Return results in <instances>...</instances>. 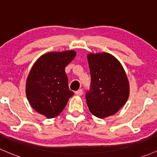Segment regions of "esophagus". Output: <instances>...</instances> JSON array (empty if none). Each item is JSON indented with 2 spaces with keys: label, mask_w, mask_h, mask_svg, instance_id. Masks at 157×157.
<instances>
[{
  "label": "esophagus",
  "mask_w": 157,
  "mask_h": 157,
  "mask_svg": "<svg viewBox=\"0 0 157 157\" xmlns=\"http://www.w3.org/2000/svg\"><path fill=\"white\" fill-rule=\"evenodd\" d=\"M75 94H76V95L81 96L82 94V89H79V90L76 91V92H75Z\"/></svg>",
  "instance_id": "34e87169"
}]
</instances>
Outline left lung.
Returning a JSON list of instances; mask_svg holds the SVG:
<instances>
[{
    "instance_id": "8db88e82",
    "label": "left lung",
    "mask_w": 157,
    "mask_h": 157,
    "mask_svg": "<svg viewBox=\"0 0 157 157\" xmlns=\"http://www.w3.org/2000/svg\"><path fill=\"white\" fill-rule=\"evenodd\" d=\"M91 85L86 93L89 111L104 118L114 115L127 101L130 87L120 62L108 53L87 56Z\"/></svg>"
}]
</instances>
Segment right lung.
<instances>
[{"instance_id": "1", "label": "right lung", "mask_w": 157, "mask_h": 157, "mask_svg": "<svg viewBox=\"0 0 157 157\" xmlns=\"http://www.w3.org/2000/svg\"><path fill=\"white\" fill-rule=\"evenodd\" d=\"M75 56L74 51L47 53L31 68L26 83L27 99L36 111L48 118L59 115L74 94L65 68Z\"/></svg>"}]
</instances>
